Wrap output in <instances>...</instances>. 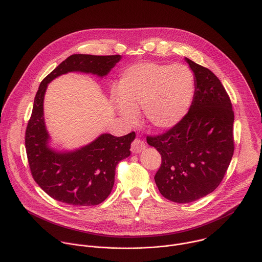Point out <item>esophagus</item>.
<instances>
[{"mask_svg": "<svg viewBox=\"0 0 262 262\" xmlns=\"http://www.w3.org/2000/svg\"><path fill=\"white\" fill-rule=\"evenodd\" d=\"M145 148H146L145 142L142 141V140H140V139H136V140L132 143V152H133V153H140V152H142Z\"/></svg>", "mask_w": 262, "mask_h": 262, "instance_id": "34e87169", "label": "esophagus"}]
</instances>
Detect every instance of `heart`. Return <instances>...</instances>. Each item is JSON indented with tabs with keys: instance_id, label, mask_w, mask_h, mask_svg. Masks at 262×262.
Segmentation results:
<instances>
[{
	"instance_id": "heart-1",
	"label": "heart",
	"mask_w": 262,
	"mask_h": 262,
	"mask_svg": "<svg viewBox=\"0 0 262 262\" xmlns=\"http://www.w3.org/2000/svg\"><path fill=\"white\" fill-rule=\"evenodd\" d=\"M195 90L194 74L186 65L144 62L122 72L113 101L126 121L134 122L142 108L145 121L163 130L176 126L187 115Z\"/></svg>"
}]
</instances>
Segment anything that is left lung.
<instances>
[{
  "mask_svg": "<svg viewBox=\"0 0 262 262\" xmlns=\"http://www.w3.org/2000/svg\"><path fill=\"white\" fill-rule=\"evenodd\" d=\"M195 75V96L176 126L147 136L161 155L154 180L161 195L176 203L196 201L222 183L234 150V111L221 80L208 68L186 58Z\"/></svg>",
  "mask_w": 262,
  "mask_h": 262,
  "instance_id": "1",
  "label": "left lung"
}]
</instances>
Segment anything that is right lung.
Here are the masks:
<instances>
[{
  "mask_svg": "<svg viewBox=\"0 0 262 262\" xmlns=\"http://www.w3.org/2000/svg\"><path fill=\"white\" fill-rule=\"evenodd\" d=\"M120 58V55H71L48 74L38 86L25 132V149L33 180L57 201L73 206L102 203L113 188L116 165L130 155V144L136 134L132 132L123 137L104 134L76 151H53L48 146L49 134L42 107L48 83L70 71L104 76Z\"/></svg>",
  "mask_w": 262,
  "mask_h": 262,
  "instance_id": "add662e5",
  "label": "right lung"
}]
</instances>
